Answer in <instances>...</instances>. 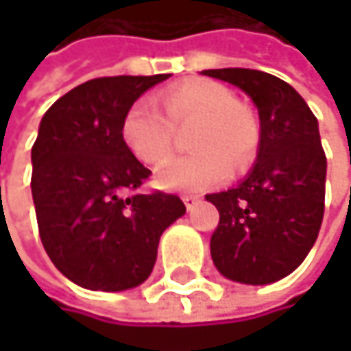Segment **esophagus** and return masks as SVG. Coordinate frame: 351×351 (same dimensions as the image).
<instances>
[{"label":"esophagus","mask_w":351,"mask_h":351,"mask_svg":"<svg viewBox=\"0 0 351 351\" xmlns=\"http://www.w3.org/2000/svg\"><path fill=\"white\" fill-rule=\"evenodd\" d=\"M182 201H184V205H186L189 211H195L197 205H199V197L197 195H182Z\"/></svg>","instance_id":"34e87169"}]
</instances>
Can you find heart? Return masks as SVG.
<instances>
[{"label": "heart", "mask_w": 351, "mask_h": 351, "mask_svg": "<svg viewBox=\"0 0 351 351\" xmlns=\"http://www.w3.org/2000/svg\"><path fill=\"white\" fill-rule=\"evenodd\" d=\"M160 106L142 97L128 107L121 119V138L130 152L146 165H160L175 142V128L193 125L189 148L195 152L165 162L156 182L169 191L197 193L215 186L230 169H247L260 146L256 113L236 101L234 93L215 81L193 79L160 95Z\"/></svg>", "instance_id": "b5f03b06"}]
</instances>
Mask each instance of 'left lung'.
Returning <instances> with one entry per match:
<instances>
[{
  "instance_id": "obj_1",
  "label": "left lung",
  "mask_w": 351,
  "mask_h": 351,
  "mask_svg": "<svg viewBox=\"0 0 351 351\" xmlns=\"http://www.w3.org/2000/svg\"><path fill=\"white\" fill-rule=\"evenodd\" d=\"M252 97L260 115L254 169L228 191L207 195L219 211L211 236L215 268L230 280L270 285L307 258L323 221L327 158L317 117L282 79L254 69H211Z\"/></svg>"
}]
</instances>
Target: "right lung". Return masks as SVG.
<instances>
[{"mask_svg":"<svg viewBox=\"0 0 351 351\" xmlns=\"http://www.w3.org/2000/svg\"><path fill=\"white\" fill-rule=\"evenodd\" d=\"M171 75L91 79L44 113L32 146V197L52 264L89 291L142 285L162 232L186 207L162 191L138 195L150 171L121 138V119L144 91Z\"/></svg>","mask_w":351,"mask_h":351,"instance_id":"obj_1","label":"right lung"}]
</instances>
